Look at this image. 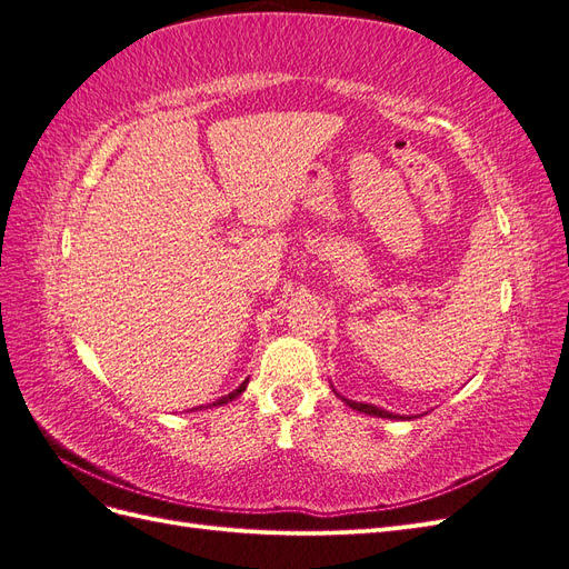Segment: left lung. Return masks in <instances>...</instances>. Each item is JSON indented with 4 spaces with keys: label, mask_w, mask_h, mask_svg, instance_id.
<instances>
[{
    "label": "left lung",
    "mask_w": 569,
    "mask_h": 569,
    "mask_svg": "<svg viewBox=\"0 0 569 569\" xmlns=\"http://www.w3.org/2000/svg\"><path fill=\"white\" fill-rule=\"evenodd\" d=\"M335 393L339 396V399L347 403V406H351L353 410H358V412H366V416H375V418H387V420H412V418H408V416H396V412H389V410H382V408H377V406H372V403H358V401H351V399H343V396L335 389Z\"/></svg>",
    "instance_id": "left-lung-1"
}]
</instances>
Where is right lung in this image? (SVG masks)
<instances>
[{
	"label": "right lung",
	"instance_id": "obj_1",
	"mask_svg": "<svg viewBox=\"0 0 569 569\" xmlns=\"http://www.w3.org/2000/svg\"><path fill=\"white\" fill-rule=\"evenodd\" d=\"M247 385H249V380H244L242 385H239L234 391H230L228 396H220V399L218 401H213L211 406H222V403H228V401H232V399H237V396H242V391L247 389ZM206 408H209V406H206Z\"/></svg>",
	"mask_w": 569,
	"mask_h": 569
}]
</instances>
